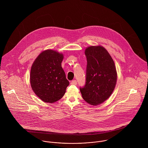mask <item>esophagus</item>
I'll use <instances>...</instances> for the list:
<instances>
[{
	"label": "esophagus",
	"instance_id": "1",
	"mask_svg": "<svg viewBox=\"0 0 148 148\" xmlns=\"http://www.w3.org/2000/svg\"><path fill=\"white\" fill-rule=\"evenodd\" d=\"M77 81L76 80H72L71 82V84L72 85H77Z\"/></svg>",
	"mask_w": 148,
	"mask_h": 148
}]
</instances>
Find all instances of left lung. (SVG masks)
I'll use <instances>...</instances> for the list:
<instances>
[{
  "label": "left lung",
  "mask_w": 148,
  "mask_h": 148,
  "mask_svg": "<svg viewBox=\"0 0 148 148\" xmlns=\"http://www.w3.org/2000/svg\"><path fill=\"white\" fill-rule=\"evenodd\" d=\"M86 82L80 88L83 99L92 106L104 102L112 93L117 82L114 63L103 47L90 46L86 48Z\"/></svg>",
  "instance_id": "8db88e82"
}]
</instances>
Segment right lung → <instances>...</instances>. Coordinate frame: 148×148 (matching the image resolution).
<instances>
[{
  "label": "right lung",
  "instance_id": "obj_1",
  "mask_svg": "<svg viewBox=\"0 0 148 148\" xmlns=\"http://www.w3.org/2000/svg\"><path fill=\"white\" fill-rule=\"evenodd\" d=\"M63 55L55 51L42 52L32 64L30 83L34 93L45 103L60 100L69 84L62 67Z\"/></svg>",
  "mask_w": 148,
  "mask_h": 148
}]
</instances>
